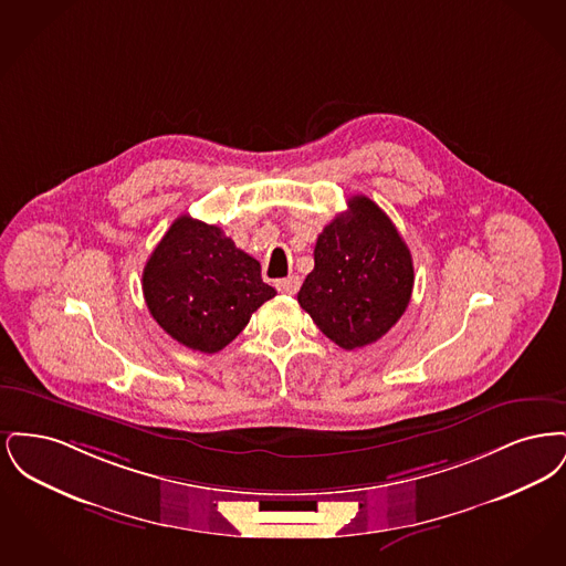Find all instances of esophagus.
Masks as SVG:
<instances>
[{"mask_svg":"<svg viewBox=\"0 0 566 566\" xmlns=\"http://www.w3.org/2000/svg\"><path fill=\"white\" fill-rule=\"evenodd\" d=\"M298 286H301V280L296 275H289V277H282L275 282V289L284 295H296Z\"/></svg>","mask_w":566,"mask_h":566,"instance_id":"1","label":"esophagus"}]
</instances>
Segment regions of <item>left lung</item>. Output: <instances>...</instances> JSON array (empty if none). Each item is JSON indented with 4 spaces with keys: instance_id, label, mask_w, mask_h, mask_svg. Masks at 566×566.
<instances>
[{
    "instance_id": "left-lung-1",
    "label": "left lung",
    "mask_w": 566,
    "mask_h": 566,
    "mask_svg": "<svg viewBox=\"0 0 566 566\" xmlns=\"http://www.w3.org/2000/svg\"><path fill=\"white\" fill-rule=\"evenodd\" d=\"M413 289L409 248L386 212L365 195L348 199L318 235L314 270L298 305L344 350L384 337L403 316Z\"/></svg>"
}]
</instances>
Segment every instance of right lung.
Returning a JSON list of instances; mask_svg holds the SVG:
<instances>
[{"label":"right lung","instance_id":"1","mask_svg":"<svg viewBox=\"0 0 566 566\" xmlns=\"http://www.w3.org/2000/svg\"><path fill=\"white\" fill-rule=\"evenodd\" d=\"M153 318L178 344L214 354L229 346L275 289L256 259L220 227L180 216L153 250L142 273Z\"/></svg>","mask_w":566,"mask_h":566}]
</instances>
